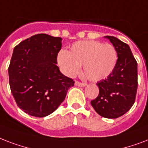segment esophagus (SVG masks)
<instances>
[{
	"label": "esophagus",
	"instance_id": "obj_1",
	"mask_svg": "<svg viewBox=\"0 0 148 148\" xmlns=\"http://www.w3.org/2000/svg\"><path fill=\"white\" fill-rule=\"evenodd\" d=\"M75 85L76 86H79V87H84L86 86V83H82V82H78V81H75Z\"/></svg>",
	"mask_w": 148,
	"mask_h": 148
}]
</instances>
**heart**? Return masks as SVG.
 Listing matches in <instances>:
<instances>
[{
    "label": "heart",
    "instance_id": "obj_1",
    "mask_svg": "<svg viewBox=\"0 0 148 148\" xmlns=\"http://www.w3.org/2000/svg\"><path fill=\"white\" fill-rule=\"evenodd\" d=\"M57 62L69 77L77 75L80 66L90 81L98 82L110 75L117 62V52L113 45L97 41H80L73 44L69 51L58 52Z\"/></svg>",
    "mask_w": 148,
    "mask_h": 148
}]
</instances>
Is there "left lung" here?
I'll return each instance as SVG.
<instances>
[{
	"label": "left lung",
	"instance_id": "1",
	"mask_svg": "<svg viewBox=\"0 0 148 148\" xmlns=\"http://www.w3.org/2000/svg\"><path fill=\"white\" fill-rule=\"evenodd\" d=\"M104 38L115 47L117 62L110 75L97 82L99 95L91 101V105L99 115L115 119L127 113L134 103L137 63L127 44L113 36Z\"/></svg>",
	"mask_w": 148,
	"mask_h": 148
}]
</instances>
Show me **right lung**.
Wrapping results in <instances>:
<instances>
[{
    "mask_svg": "<svg viewBox=\"0 0 148 148\" xmlns=\"http://www.w3.org/2000/svg\"><path fill=\"white\" fill-rule=\"evenodd\" d=\"M62 38L33 35L14 49L8 68L9 84L16 103L36 117L51 114L64 101L74 81L56 66Z\"/></svg>",
    "mask_w": 148,
    "mask_h": 148,
    "instance_id": "1",
    "label": "right lung"
}]
</instances>
